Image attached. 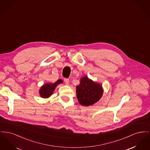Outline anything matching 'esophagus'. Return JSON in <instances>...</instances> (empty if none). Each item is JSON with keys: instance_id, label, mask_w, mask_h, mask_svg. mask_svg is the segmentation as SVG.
<instances>
[{"instance_id": "esophagus-1", "label": "esophagus", "mask_w": 150, "mask_h": 150, "mask_svg": "<svg viewBox=\"0 0 150 150\" xmlns=\"http://www.w3.org/2000/svg\"><path fill=\"white\" fill-rule=\"evenodd\" d=\"M64 83L66 85H69V79L67 78H65L64 79Z\"/></svg>"}]
</instances>
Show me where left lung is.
Wrapping results in <instances>:
<instances>
[{
	"label": "left lung",
	"instance_id": "1",
	"mask_svg": "<svg viewBox=\"0 0 150 150\" xmlns=\"http://www.w3.org/2000/svg\"><path fill=\"white\" fill-rule=\"evenodd\" d=\"M103 91L100 84L96 83L85 76L81 79L76 87V96L79 103L83 106H90L96 103L102 97Z\"/></svg>",
	"mask_w": 150,
	"mask_h": 150
}]
</instances>
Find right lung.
Returning a JSON list of instances; mask_svg holds the SVG:
<instances>
[{"label": "right lung", "instance_id": "1", "mask_svg": "<svg viewBox=\"0 0 150 150\" xmlns=\"http://www.w3.org/2000/svg\"><path fill=\"white\" fill-rule=\"evenodd\" d=\"M63 81L61 79L58 80L54 83H48L45 84L40 88V96L43 98H48L52 95L54 90L56 88V86L59 83H62Z\"/></svg>", "mask_w": 150, "mask_h": 150}]
</instances>
